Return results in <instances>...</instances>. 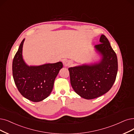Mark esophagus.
Masks as SVG:
<instances>
[{
	"mask_svg": "<svg viewBox=\"0 0 134 134\" xmlns=\"http://www.w3.org/2000/svg\"><path fill=\"white\" fill-rule=\"evenodd\" d=\"M64 66H70L72 65V62L70 60H67L64 62Z\"/></svg>",
	"mask_w": 134,
	"mask_h": 134,
	"instance_id": "obj_1",
	"label": "esophagus"
}]
</instances>
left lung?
<instances>
[{"label": "left lung", "instance_id": "left-lung-1", "mask_svg": "<svg viewBox=\"0 0 134 134\" xmlns=\"http://www.w3.org/2000/svg\"><path fill=\"white\" fill-rule=\"evenodd\" d=\"M94 48L102 56L99 63L69 68L71 86L81 97L92 99L110 90L115 81L118 59L107 37L102 35Z\"/></svg>", "mask_w": 134, "mask_h": 134}]
</instances>
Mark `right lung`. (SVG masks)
<instances>
[{
  "instance_id": "right-lung-1",
  "label": "right lung",
  "mask_w": 134,
  "mask_h": 134,
  "mask_svg": "<svg viewBox=\"0 0 134 134\" xmlns=\"http://www.w3.org/2000/svg\"><path fill=\"white\" fill-rule=\"evenodd\" d=\"M21 42L13 61V75L20 93L34 102L42 101L51 94L54 80L63 68L61 62L40 66H29L23 58Z\"/></svg>"
}]
</instances>
